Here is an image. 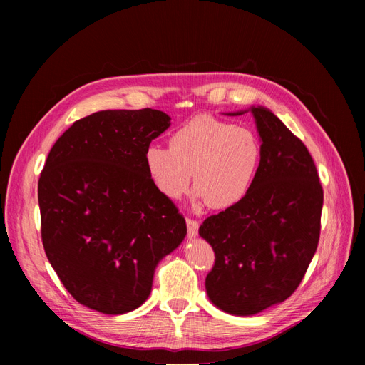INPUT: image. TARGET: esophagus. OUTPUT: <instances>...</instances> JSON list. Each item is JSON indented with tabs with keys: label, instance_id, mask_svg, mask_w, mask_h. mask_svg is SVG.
<instances>
[{
	"label": "esophagus",
	"instance_id": "esophagus-1",
	"mask_svg": "<svg viewBox=\"0 0 365 365\" xmlns=\"http://www.w3.org/2000/svg\"><path fill=\"white\" fill-rule=\"evenodd\" d=\"M185 224H187V233H189V237L190 239L195 237L197 235V228H200V224H197L193 219H187Z\"/></svg>",
	"mask_w": 365,
	"mask_h": 365
}]
</instances>
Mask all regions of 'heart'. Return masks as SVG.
I'll return each mask as SVG.
<instances>
[{
	"instance_id": "heart-1",
	"label": "heart",
	"mask_w": 365,
	"mask_h": 365,
	"mask_svg": "<svg viewBox=\"0 0 365 365\" xmlns=\"http://www.w3.org/2000/svg\"><path fill=\"white\" fill-rule=\"evenodd\" d=\"M262 149L250 129L201 114L176 129L169 148L149 145L145 165L157 190L170 201L190 189L215 210L239 204L256 178Z\"/></svg>"
}]
</instances>
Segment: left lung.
Returning <instances> with one entry per match:
<instances>
[{"label":"left lung","mask_w":365,"mask_h":365,"mask_svg":"<svg viewBox=\"0 0 365 365\" xmlns=\"http://www.w3.org/2000/svg\"><path fill=\"white\" fill-rule=\"evenodd\" d=\"M248 111L262 141L256 178L244 200L200 227L216 257L207 295L220 311L239 317L294 294L317 251L323 208V187L303 141L268 108Z\"/></svg>","instance_id":"8db88e82"}]
</instances>
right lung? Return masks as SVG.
Instances as JSON below:
<instances>
[{
    "mask_svg": "<svg viewBox=\"0 0 365 365\" xmlns=\"http://www.w3.org/2000/svg\"><path fill=\"white\" fill-rule=\"evenodd\" d=\"M170 126L157 109L98 111L51 148L38 182L47 259L74 300L108 315L148 300L153 272L187 235L150 181L145 150Z\"/></svg>",
    "mask_w": 365,
    "mask_h": 365,
    "instance_id": "right-lung-1",
    "label": "right lung"
}]
</instances>
